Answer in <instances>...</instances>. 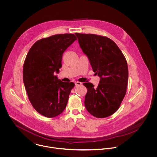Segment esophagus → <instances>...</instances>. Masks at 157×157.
Returning <instances> with one entry per match:
<instances>
[{
	"instance_id": "esophagus-1",
	"label": "esophagus",
	"mask_w": 157,
	"mask_h": 157,
	"mask_svg": "<svg viewBox=\"0 0 157 157\" xmlns=\"http://www.w3.org/2000/svg\"><path fill=\"white\" fill-rule=\"evenodd\" d=\"M75 85L76 86L81 85H82V83H81V82H75Z\"/></svg>"
}]
</instances>
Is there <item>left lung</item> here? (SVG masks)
Returning <instances> with one entry per match:
<instances>
[{"label":"left lung","instance_id":"left-lung-1","mask_svg":"<svg viewBox=\"0 0 157 157\" xmlns=\"http://www.w3.org/2000/svg\"><path fill=\"white\" fill-rule=\"evenodd\" d=\"M80 47L90 60L94 72L100 77L97 88L90 83L87 88L85 106L91 115L105 118L116 112L123 100L128 82L126 60L111 39L95 34H75Z\"/></svg>","mask_w":157,"mask_h":157}]
</instances>
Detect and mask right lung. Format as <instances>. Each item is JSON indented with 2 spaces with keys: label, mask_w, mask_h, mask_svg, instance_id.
Here are the masks:
<instances>
[{
  "label": "right lung",
  "mask_w": 157,
  "mask_h": 157,
  "mask_svg": "<svg viewBox=\"0 0 157 157\" xmlns=\"http://www.w3.org/2000/svg\"><path fill=\"white\" fill-rule=\"evenodd\" d=\"M77 40L74 34H57L37 41L29 50L23 67L28 98L36 111L48 118L65 110L73 82L60 81L54 72L62 67V55Z\"/></svg>",
  "instance_id": "obj_1"
}]
</instances>
